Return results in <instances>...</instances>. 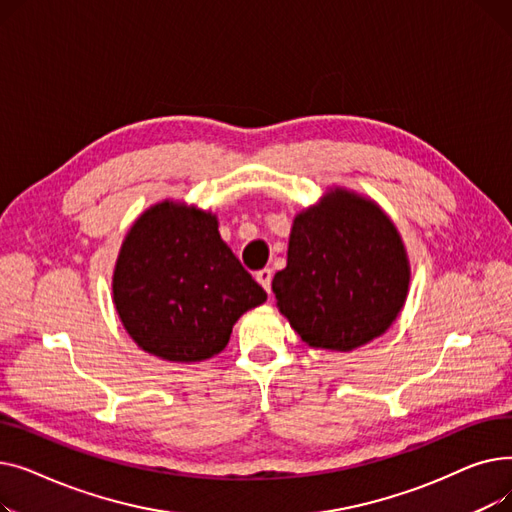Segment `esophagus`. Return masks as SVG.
<instances>
[{
    "instance_id": "34e87169",
    "label": "esophagus",
    "mask_w": 512,
    "mask_h": 512,
    "mask_svg": "<svg viewBox=\"0 0 512 512\" xmlns=\"http://www.w3.org/2000/svg\"><path fill=\"white\" fill-rule=\"evenodd\" d=\"M255 280L265 288V292H272V270L263 267V270L255 272Z\"/></svg>"
}]
</instances>
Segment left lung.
Returning <instances> with one entry per match:
<instances>
[{"label":"left lung","mask_w":512,"mask_h":512,"mask_svg":"<svg viewBox=\"0 0 512 512\" xmlns=\"http://www.w3.org/2000/svg\"><path fill=\"white\" fill-rule=\"evenodd\" d=\"M409 284V255L388 213L334 186L294 215L286 267L272 290L305 344L348 353L388 332Z\"/></svg>","instance_id":"obj_1"}]
</instances>
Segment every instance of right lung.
<instances>
[{"label":"right lung","instance_id":"obj_1","mask_svg":"<svg viewBox=\"0 0 512 512\" xmlns=\"http://www.w3.org/2000/svg\"><path fill=\"white\" fill-rule=\"evenodd\" d=\"M114 307L145 353L199 363L222 353L242 313L267 301L218 230V215L164 199L126 232L112 276Z\"/></svg>","mask_w":512,"mask_h":512}]
</instances>
